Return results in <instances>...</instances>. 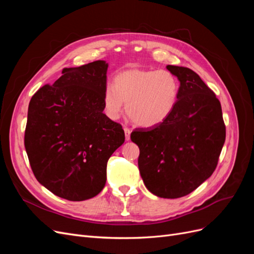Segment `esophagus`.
Here are the masks:
<instances>
[{
  "label": "esophagus",
  "mask_w": 254,
  "mask_h": 254,
  "mask_svg": "<svg viewBox=\"0 0 254 254\" xmlns=\"http://www.w3.org/2000/svg\"><path fill=\"white\" fill-rule=\"evenodd\" d=\"M124 131H125V139H126V141H129L130 140V133H131V131H130V129L127 128V127H124Z\"/></svg>",
  "instance_id": "esophagus-1"
}]
</instances>
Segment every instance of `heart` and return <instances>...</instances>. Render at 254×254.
<instances>
[{
    "instance_id": "1",
    "label": "heart",
    "mask_w": 254,
    "mask_h": 254,
    "mask_svg": "<svg viewBox=\"0 0 254 254\" xmlns=\"http://www.w3.org/2000/svg\"><path fill=\"white\" fill-rule=\"evenodd\" d=\"M180 82L167 70L129 68L114 77L105 88L103 103L107 117L117 120L126 111L136 125L145 128L164 123L178 104Z\"/></svg>"
}]
</instances>
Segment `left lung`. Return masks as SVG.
<instances>
[{"label": "left lung", "instance_id": "8db88e82", "mask_svg": "<svg viewBox=\"0 0 254 254\" xmlns=\"http://www.w3.org/2000/svg\"><path fill=\"white\" fill-rule=\"evenodd\" d=\"M180 81L178 104L162 124L130 135L140 148V174L161 198L191 193L217 166L226 140L221 106L214 92L189 67L167 65Z\"/></svg>", "mask_w": 254, "mask_h": 254}]
</instances>
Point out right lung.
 <instances>
[{
	"instance_id": "obj_1",
	"label": "right lung",
	"mask_w": 254,
	"mask_h": 254,
	"mask_svg": "<svg viewBox=\"0 0 254 254\" xmlns=\"http://www.w3.org/2000/svg\"><path fill=\"white\" fill-rule=\"evenodd\" d=\"M108 64L64 68L28 106L24 144L36 179L53 194L82 201L102 191L107 162L125 141L122 126L104 111Z\"/></svg>"
}]
</instances>
